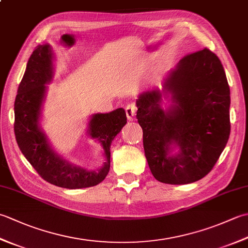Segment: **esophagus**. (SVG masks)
<instances>
[{"mask_svg":"<svg viewBox=\"0 0 248 248\" xmlns=\"http://www.w3.org/2000/svg\"><path fill=\"white\" fill-rule=\"evenodd\" d=\"M136 112V107L134 103H130L125 107V114H127V117L129 120H132Z\"/></svg>","mask_w":248,"mask_h":248,"instance_id":"34e87169","label":"esophagus"}]
</instances>
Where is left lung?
Listing matches in <instances>:
<instances>
[{
	"mask_svg": "<svg viewBox=\"0 0 248 248\" xmlns=\"http://www.w3.org/2000/svg\"><path fill=\"white\" fill-rule=\"evenodd\" d=\"M164 93L172 105L163 110ZM147 162L157 181L187 184L207 176L230 135V89L218 57L204 48L184 56L170 72L163 91L136 100ZM173 146L179 151L171 155Z\"/></svg>",
	"mask_w": 248,
	"mask_h": 248,
	"instance_id": "1",
	"label": "left lung"
}]
</instances>
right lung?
Masks as SVG:
<instances>
[{"instance_id": "right-lung-1", "label": "right lung", "mask_w": 248, "mask_h": 248, "mask_svg": "<svg viewBox=\"0 0 248 248\" xmlns=\"http://www.w3.org/2000/svg\"><path fill=\"white\" fill-rule=\"evenodd\" d=\"M53 56L51 46L44 45L37 46L30 57L15 100L16 140L26 160L46 182L72 189L97 186L109 171L110 144L127 124V116L124 108H117L94 114L89 120V136L102 145L107 159L100 170H87L62 159L51 148L39 125L46 84L53 78Z\"/></svg>"}]
</instances>
